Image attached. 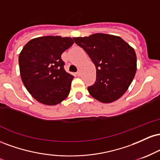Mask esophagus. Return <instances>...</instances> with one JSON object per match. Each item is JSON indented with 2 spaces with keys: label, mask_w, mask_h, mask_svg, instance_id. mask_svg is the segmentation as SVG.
<instances>
[{
  "label": "esophagus",
  "mask_w": 160,
  "mask_h": 160,
  "mask_svg": "<svg viewBox=\"0 0 160 160\" xmlns=\"http://www.w3.org/2000/svg\"><path fill=\"white\" fill-rule=\"evenodd\" d=\"M76 74H77V76H80V74H81V72H80V70H78V72L76 73Z\"/></svg>",
  "instance_id": "obj_1"
}]
</instances>
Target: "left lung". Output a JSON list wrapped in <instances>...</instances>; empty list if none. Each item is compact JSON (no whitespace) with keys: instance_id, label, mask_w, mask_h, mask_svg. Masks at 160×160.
<instances>
[{"instance_id":"8db88e82","label":"left lung","mask_w":160,"mask_h":160,"mask_svg":"<svg viewBox=\"0 0 160 160\" xmlns=\"http://www.w3.org/2000/svg\"><path fill=\"white\" fill-rule=\"evenodd\" d=\"M75 43L90 57L96 68V80L88 91L93 98L111 103L126 92L137 70L135 50L120 37L92 34L74 38Z\"/></svg>"}]
</instances>
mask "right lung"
<instances>
[{
	"mask_svg": "<svg viewBox=\"0 0 160 160\" xmlns=\"http://www.w3.org/2000/svg\"><path fill=\"white\" fill-rule=\"evenodd\" d=\"M74 43L71 38L44 36L28 41L19 56L20 75L38 102L56 105L69 95L74 76L65 71L62 54Z\"/></svg>",
	"mask_w": 160,
	"mask_h": 160,
	"instance_id": "1",
	"label": "right lung"
}]
</instances>
